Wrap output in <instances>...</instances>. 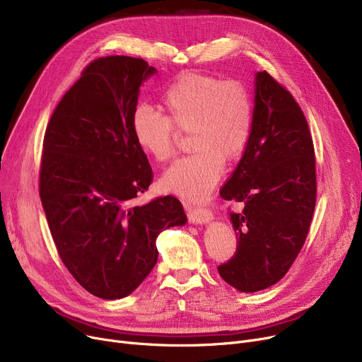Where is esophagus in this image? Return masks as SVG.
Instances as JSON below:
<instances>
[{
  "label": "esophagus",
  "instance_id": "34e87169",
  "mask_svg": "<svg viewBox=\"0 0 362 362\" xmlns=\"http://www.w3.org/2000/svg\"><path fill=\"white\" fill-rule=\"evenodd\" d=\"M186 214L189 221L197 224H205L213 220L211 210H208L205 206H186Z\"/></svg>",
  "mask_w": 362,
  "mask_h": 362
}]
</instances>
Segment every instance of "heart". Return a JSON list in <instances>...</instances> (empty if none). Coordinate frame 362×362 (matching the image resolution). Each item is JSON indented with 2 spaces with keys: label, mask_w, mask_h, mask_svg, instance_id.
<instances>
[{
  "label": "heart",
  "mask_w": 362,
  "mask_h": 362,
  "mask_svg": "<svg viewBox=\"0 0 362 362\" xmlns=\"http://www.w3.org/2000/svg\"><path fill=\"white\" fill-rule=\"evenodd\" d=\"M165 114L148 105L132 112L136 145L157 163L175 156L177 132L191 133L192 154L171 164L161 186L189 202L206 198L218 183L224 161L230 163L248 146L252 123V97L243 83L213 74L187 71L163 93Z\"/></svg>",
  "instance_id": "1"
}]
</instances>
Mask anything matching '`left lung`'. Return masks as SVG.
<instances>
[{
	"label": "left lung",
	"instance_id": "1",
	"mask_svg": "<svg viewBox=\"0 0 362 362\" xmlns=\"http://www.w3.org/2000/svg\"><path fill=\"white\" fill-rule=\"evenodd\" d=\"M254 123L248 146L221 187L238 248L217 270L240 292L267 289L288 273L305 243L317 197L314 144L305 116L267 71L255 78Z\"/></svg>",
	"mask_w": 362,
	"mask_h": 362
}]
</instances>
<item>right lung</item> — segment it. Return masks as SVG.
Returning <instances> with one entry per match:
<instances>
[{"label":"right lung","mask_w":362,"mask_h":362,"mask_svg":"<svg viewBox=\"0 0 362 362\" xmlns=\"http://www.w3.org/2000/svg\"><path fill=\"white\" fill-rule=\"evenodd\" d=\"M156 71L126 55L93 60L45 130L40 197L55 248L76 281L103 299L135 291L157 264L160 232L186 223L171 195L135 204L154 176L132 112Z\"/></svg>","instance_id":"add662e5"}]
</instances>
